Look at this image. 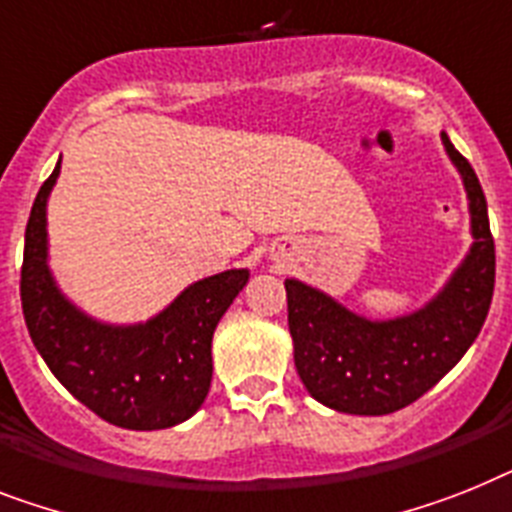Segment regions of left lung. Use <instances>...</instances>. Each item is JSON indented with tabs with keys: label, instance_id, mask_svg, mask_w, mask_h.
Instances as JSON below:
<instances>
[{
	"label": "left lung",
	"instance_id": "left-lung-1",
	"mask_svg": "<svg viewBox=\"0 0 512 512\" xmlns=\"http://www.w3.org/2000/svg\"><path fill=\"white\" fill-rule=\"evenodd\" d=\"M442 143L468 190L474 246L432 303L392 322H369L314 287L285 280L295 369L327 408L384 416L416 403L463 358L484 327L494 293L487 198L474 167L445 133Z\"/></svg>",
	"mask_w": 512,
	"mask_h": 512
}]
</instances>
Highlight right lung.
<instances>
[{
  "instance_id": "add662e5",
  "label": "right lung",
  "mask_w": 512,
  "mask_h": 512,
  "mask_svg": "<svg viewBox=\"0 0 512 512\" xmlns=\"http://www.w3.org/2000/svg\"><path fill=\"white\" fill-rule=\"evenodd\" d=\"M59 164L33 201L25 227L20 301L28 335L67 392L88 411L122 429L175 426L201 408L211 384V337L246 269L190 285L151 322L109 327L80 314L46 266V198Z\"/></svg>"
}]
</instances>
